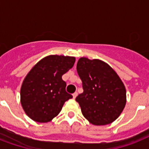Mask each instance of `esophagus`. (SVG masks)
Listing matches in <instances>:
<instances>
[{
    "instance_id": "esophagus-1",
    "label": "esophagus",
    "mask_w": 149,
    "mask_h": 149,
    "mask_svg": "<svg viewBox=\"0 0 149 149\" xmlns=\"http://www.w3.org/2000/svg\"><path fill=\"white\" fill-rule=\"evenodd\" d=\"M77 94H78V93H77V92H75L74 93H72V97H73L75 99V98L77 97Z\"/></svg>"
}]
</instances>
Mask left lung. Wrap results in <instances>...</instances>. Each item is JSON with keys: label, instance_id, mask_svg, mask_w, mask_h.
Wrapping results in <instances>:
<instances>
[{"label": "left lung", "instance_id": "left-lung-1", "mask_svg": "<svg viewBox=\"0 0 149 149\" xmlns=\"http://www.w3.org/2000/svg\"><path fill=\"white\" fill-rule=\"evenodd\" d=\"M77 71L84 93L76 100L83 115L94 125L114 121L126 104V90L120 77L108 64L99 59L80 58Z\"/></svg>", "mask_w": 149, "mask_h": 149}]
</instances>
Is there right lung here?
<instances>
[{
  "mask_svg": "<svg viewBox=\"0 0 149 149\" xmlns=\"http://www.w3.org/2000/svg\"><path fill=\"white\" fill-rule=\"evenodd\" d=\"M74 57L49 56L41 59L28 73L21 88V103L32 120L45 123L61 111L64 103L72 96L65 91L62 76L75 63Z\"/></svg>",
  "mask_w": 149,
  "mask_h": 149,
  "instance_id": "add662e5",
  "label": "right lung"
}]
</instances>
